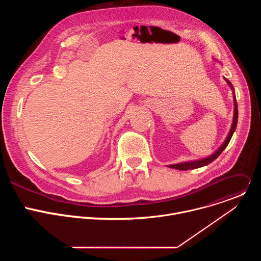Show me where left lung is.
<instances>
[{"mask_svg":"<svg viewBox=\"0 0 261 261\" xmlns=\"http://www.w3.org/2000/svg\"><path fill=\"white\" fill-rule=\"evenodd\" d=\"M226 83L229 85V87L232 89L233 91V87L231 85V83L225 79ZM233 100H234V115H233V121H232V125H231V129L228 133V136L226 137L225 141L223 142V144L218 148V150L211 156L206 157V158H203V159H200V160H195V161H190V162H182V163H177V164H173V165H169L170 168H174V169H179V170H188V169H195V168H199V167H202V166H205L207 164H210L211 162H213L215 159H217L220 154L225 150V147L228 145L232 135H233V132L236 131V128H237V124H238V103H237V99H236V95H234V92H233Z\"/></svg>","mask_w":261,"mask_h":261,"instance_id":"1","label":"left lung"}]
</instances>
